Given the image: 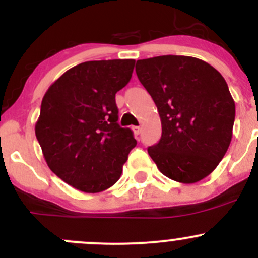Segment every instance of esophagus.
<instances>
[{
  "instance_id": "34e87169",
  "label": "esophagus",
  "mask_w": 258,
  "mask_h": 258,
  "mask_svg": "<svg viewBox=\"0 0 258 258\" xmlns=\"http://www.w3.org/2000/svg\"><path fill=\"white\" fill-rule=\"evenodd\" d=\"M132 130H134V134H135V136H139L140 134H141V127L140 126H135V127H132Z\"/></svg>"
}]
</instances>
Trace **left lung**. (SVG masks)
<instances>
[{
    "label": "left lung",
    "instance_id": "8db88e82",
    "mask_svg": "<svg viewBox=\"0 0 258 258\" xmlns=\"http://www.w3.org/2000/svg\"><path fill=\"white\" fill-rule=\"evenodd\" d=\"M136 74L157 106L158 144L147 148L166 177L195 183L210 175L232 140L235 101L222 75L189 56L139 59Z\"/></svg>",
    "mask_w": 258,
    "mask_h": 258
}]
</instances>
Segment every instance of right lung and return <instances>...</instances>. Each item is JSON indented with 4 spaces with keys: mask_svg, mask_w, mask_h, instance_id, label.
I'll use <instances>...</instances> for the list:
<instances>
[{
    "mask_svg": "<svg viewBox=\"0 0 258 258\" xmlns=\"http://www.w3.org/2000/svg\"><path fill=\"white\" fill-rule=\"evenodd\" d=\"M135 59L88 61L54 81L41 103L36 137L49 170L86 194H97L121 177L137 144L122 128L114 96L130 82Z\"/></svg>",
    "mask_w": 258,
    "mask_h": 258,
    "instance_id": "1",
    "label": "right lung"
}]
</instances>
